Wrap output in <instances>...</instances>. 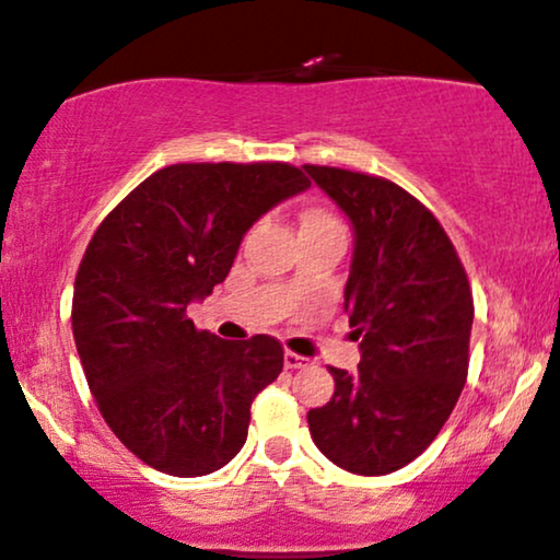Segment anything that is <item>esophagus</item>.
I'll return each instance as SVG.
<instances>
[{
    "label": "esophagus",
    "instance_id": "esophagus-1",
    "mask_svg": "<svg viewBox=\"0 0 560 560\" xmlns=\"http://www.w3.org/2000/svg\"><path fill=\"white\" fill-rule=\"evenodd\" d=\"M284 365L287 369H307V365H311V358L300 355V352H287Z\"/></svg>",
    "mask_w": 560,
    "mask_h": 560
}]
</instances>
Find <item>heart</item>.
<instances>
[{"instance_id":"heart-1","label":"heart","mask_w":560,"mask_h":560,"mask_svg":"<svg viewBox=\"0 0 560 560\" xmlns=\"http://www.w3.org/2000/svg\"><path fill=\"white\" fill-rule=\"evenodd\" d=\"M305 223H339L337 218L324 213V210H311V213L305 215Z\"/></svg>"}]
</instances>
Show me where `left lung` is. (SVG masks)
Masks as SVG:
<instances>
[{"mask_svg": "<svg viewBox=\"0 0 560 560\" xmlns=\"http://www.w3.org/2000/svg\"><path fill=\"white\" fill-rule=\"evenodd\" d=\"M355 229L345 311L361 339L358 374L329 369L334 395L307 413L320 453L382 477L434 442L468 376L474 298L432 210L369 173L305 165Z\"/></svg>", "mask_w": 560, "mask_h": 560, "instance_id": "1", "label": "left lung"}]
</instances>
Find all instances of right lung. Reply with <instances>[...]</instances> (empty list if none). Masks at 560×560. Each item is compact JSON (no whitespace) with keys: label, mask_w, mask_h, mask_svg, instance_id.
I'll return each mask as SVG.
<instances>
[{"label":"right lung","mask_w":560,"mask_h":560,"mask_svg":"<svg viewBox=\"0 0 560 560\" xmlns=\"http://www.w3.org/2000/svg\"><path fill=\"white\" fill-rule=\"evenodd\" d=\"M307 186L289 163H176L94 231L73 287L75 350L102 419L147 466L205 477L242 450L284 347L218 339L186 307L226 279L244 231Z\"/></svg>","instance_id":"add662e5"}]
</instances>
